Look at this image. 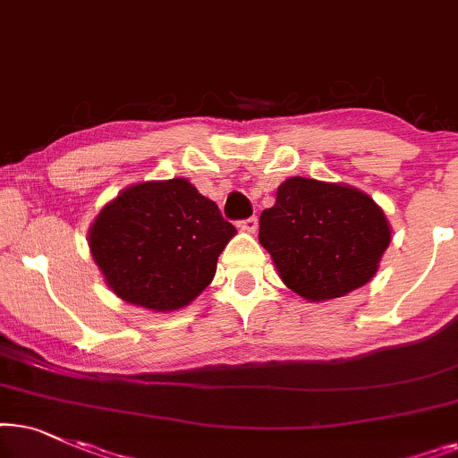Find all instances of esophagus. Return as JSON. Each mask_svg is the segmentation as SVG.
<instances>
[{"label":"esophagus","instance_id":"esophagus-1","mask_svg":"<svg viewBox=\"0 0 458 458\" xmlns=\"http://www.w3.org/2000/svg\"><path fill=\"white\" fill-rule=\"evenodd\" d=\"M241 230H245L249 234H255V230H258V217H249V219H242L239 224Z\"/></svg>","mask_w":458,"mask_h":458}]
</instances>
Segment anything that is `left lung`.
<instances>
[{"label": "left lung", "mask_w": 458, "mask_h": 458, "mask_svg": "<svg viewBox=\"0 0 458 458\" xmlns=\"http://www.w3.org/2000/svg\"><path fill=\"white\" fill-rule=\"evenodd\" d=\"M392 241L386 213L367 192L312 178L284 180L259 216V242L278 276L308 301L360 289Z\"/></svg>", "instance_id": "8db88e82"}]
</instances>
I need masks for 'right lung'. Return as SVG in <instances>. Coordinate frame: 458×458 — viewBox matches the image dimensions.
I'll use <instances>...</instances> for the list:
<instances>
[{"mask_svg": "<svg viewBox=\"0 0 458 458\" xmlns=\"http://www.w3.org/2000/svg\"><path fill=\"white\" fill-rule=\"evenodd\" d=\"M234 234L211 199L174 178L123 188L91 222L88 245L119 300L167 314L207 289Z\"/></svg>", "mask_w": 458, "mask_h": 458, "instance_id": "obj_1", "label": "right lung"}]
</instances>
